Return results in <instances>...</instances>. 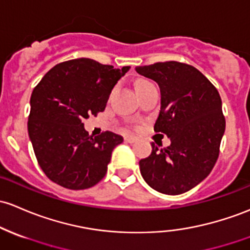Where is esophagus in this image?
Wrapping results in <instances>:
<instances>
[{"instance_id": "34e87169", "label": "esophagus", "mask_w": 250, "mask_h": 250, "mask_svg": "<svg viewBox=\"0 0 250 250\" xmlns=\"http://www.w3.org/2000/svg\"><path fill=\"white\" fill-rule=\"evenodd\" d=\"M125 142H127V143H135V142L137 141V138L136 137H133V136H130V135H127V136H125Z\"/></svg>"}]
</instances>
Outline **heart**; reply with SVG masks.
<instances>
[{"mask_svg": "<svg viewBox=\"0 0 250 250\" xmlns=\"http://www.w3.org/2000/svg\"><path fill=\"white\" fill-rule=\"evenodd\" d=\"M147 84H151V83L147 82V81H144V80H141V81H138L136 83V88L143 87V85H147Z\"/></svg>", "mask_w": 250, "mask_h": 250, "instance_id": "b5f03b06", "label": "heart"}]
</instances>
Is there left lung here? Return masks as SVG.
<instances>
[{
	"mask_svg": "<svg viewBox=\"0 0 250 250\" xmlns=\"http://www.w3.org/2000/svg\"><path fill=\"white\" fill-rule=\"evenodd\" d=\"M161 92V109L154 130L167 135L170 146L139 161L141 174L151 188L178 195L192 189L211 173L225 131L218 90L194 66L165 62L136 66Z\"/></svg>",
	"mask_w": 250,
	"mask_h": 250,
	"instance_id": "obj_1",
	"label": "left lung"
}]
</instances>
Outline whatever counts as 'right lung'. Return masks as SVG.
<instances>
[{"label":"right lung","mask_w":250,"mask_h":250,"mask_svg":"<svg viewBox=\"0 0 250 250\" xmlns=\"http://www.w3.org/2000/svg\"><path fill=\"white\" fill-rule=\"evenodd\" d=\"M130 66L114 69L89 58L63 62L46 72L31 95L28 136L51 181L85 189L101 181L123 137H89L83 120L104 111L109 94Z\"/></svg>","instance_id":"add662e5"}]
</instances>
